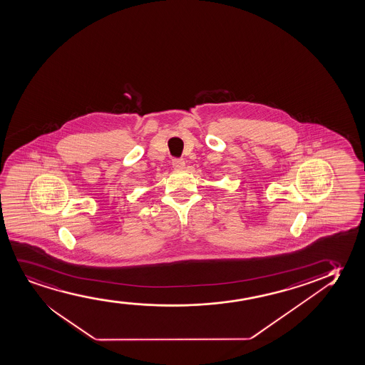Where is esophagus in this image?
I'll return each instance as SVG.
<instances>
[{"label": "esophagus", "mask_w": 365, "mask_h": 365, "mask_svg": "<svg viewBox=\"0 0 365 365\" xmlns=\"http://www.w3.org/2000/svg\"><path fill=\"white\" fill-rule=\"evenodd\" d=\"M173 166L175 168L176 170H181V169H184V159H174V160H173Z\"/></svg>", "instance_id": "1"}]
</instances>
